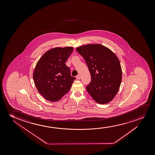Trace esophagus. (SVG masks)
Masks as SVG:
<instances>
[{
  "label": "esophagus",
  "instance_id": "34e87169",
  "mask_svg": "<svg viewBox=\"0 0 155 155\" xmlns=\"http://www.w3.org/2000/svg\"><path fill=\"white\" fill-rule=\"evenodd\" d=\"M76 78L77 79H78V80H79V79H81V76H80L79 74L77 75L76 76Z\"/></svg>",
  "mask_w": 155,
  "mask_h": 155
}]
</instances>
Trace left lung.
Masks as SVG:
<instances>
[{"mask_svg": "<svg viewBox=\"0 0 155 155\" xmlns=\"http://www.w3.org/2000/svg\"><path fill=\"white\" fill-rule=\"evenodd\" d=\"M76 50L84 58L91 75V81L86 87L88 93L97 103L110 102L119 91L122 80L118 58L100 44L85 45Z\"/></svg>", "mask_w": 155, "mask_h": 155, "instance_id": "1", "label": "left lung"}]
</instances>
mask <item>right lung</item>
<instances>
[{
	"mask_svg": "<svg viewBox=\"0 0 155 155\" xmlns=\"http://www.w3.org/2000/svg\"><path fill=\"white\" fill-rule=\"evenodd\" d=\"M72 47H57L47 51L38 60L33 77L39 93L50 102H57L69 91L75 77L65 62Z\"/></svg>",
	"mask_w": 155,
	"mask_h": 155,
	"instance_id": "right-lung-1",
	"label": "right lung"
}]
</instances>
